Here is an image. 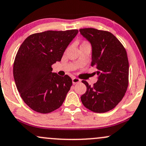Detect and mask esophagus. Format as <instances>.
<instances>
[{
  "instance_id": "34e87169",
  "label": "esophagus",
  "mask_w": 146,
  "mask_h": 146,
  "mask_svg": "<svg viewBox=\"0 0 146 146\" xmlns=\"http://www.w3.org/2000/svg\"><path fill=\"white\" fill-rule=\"evenodd\" d=\"M80 82V80L79 78H76V77H73L72 78V83L73 84H76V83H78Z\"/></svg>"
}]
</instances>
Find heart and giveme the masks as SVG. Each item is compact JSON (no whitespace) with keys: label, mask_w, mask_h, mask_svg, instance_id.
<instances>
[{"label":"heart","mask_w":146,"mask_h":146,"mask_svg":"<svg viewBox=\"0 0 146 146\" xmlns=\"http://www.w3.org/2000/svg\"><path fill=\"white\" fill-rule=\"evenodd\" d=\"M85 44H87V45H89V44H88V42H84L83 44H81V45H85Z\"/></svg>","instance_id":"obj_1"}]
</instances>
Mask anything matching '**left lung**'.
<instances>
[{"label":"left lung","mask_w":146,"mask_h":146,"mask_svg":"<svg viewBox=\"0 0 146 146\" xmlns=\"http://www.w3.org/2000/svg\"><path fill=\"white\" fill-rule=\"evenodd\" d=\"M80 33L92 45L91 66L96 68L98 81L87 91L82 103L96 113H105L117 106L124 96L128 85L129 64L126 50L110 32L93 28L81 29Z\"/></svg>","instance_id":"left-lung-1"}]
</instances>
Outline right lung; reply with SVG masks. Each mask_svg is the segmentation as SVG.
I'll list each match as a JSON object with an SVG mask.
<instances>
[{"label": "right lung", "instance_id": "1", "mask_svg": "<svg viewBox=\"0 0 146 146\" xmlns=\"http://www.w3.org/2000/svg\"><path fill=\"white\" fill-rule=\"evenodd\" d=\"M78 31H47L33 34L18 49L13 63V78L24 102L41 113L59 109L72 85L68 75L52 72Z\"/></svg>", "mask_w": 146, "mask_h": 146}]
</instances>
